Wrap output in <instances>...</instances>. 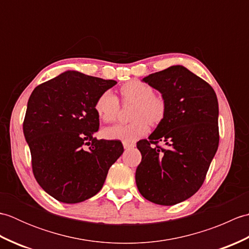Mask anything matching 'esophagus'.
Returning a JSON list of instances; mask_svg holds the SVG:
<instances>
[{"label":"esophagus","mask_w":249,"mask_h":249,"mask_svg":"<svg viewBox=\"0 0 249 249\" xmlns=\"http://www.w3.org/2000/svg\"><path fill=\"white\" fill-rule=\"evenodd\" d=\"M123 146H124L125 150H129V149H133L135 144L134 143H127V142H123Z\"/></svg>","instance_id":"1"}]
</instances>
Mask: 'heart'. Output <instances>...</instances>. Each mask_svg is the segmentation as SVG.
Segmentation results:
<instances>
[{
  "label": "heart",
  "mask_w": 249,
  "mask_h": 249,
  "mask_svg": "<svg viewBox=\"0 0 249 249\" xmlns=\"http://www.w3.org/2000/svg\"><path fill=\"white\" fill-rule=\"evenodd\" d=\"M124 103L135 104L129 124H116L103 129V136L111 140L134 143L149 131V123L157 124L166 113V104L161 97L154 95V89L147 83L134 80L121 88ZM95 112L105 123L113 122L118 116L120 103L115 94L107 89L97 97L94 105Z\"/></svg>",
  "instance_id": "b5f03b06"
}]
</instances>
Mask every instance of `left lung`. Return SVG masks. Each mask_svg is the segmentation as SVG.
<instances>
[{"mask_svg":"<svg viewBox=\"0 0 249 249\" xmlns=\"http://www.w3.org/2000/svg\"><path fill=\"white\" fill-rule=\"evenodd\" d=\"M160 91L166 113L137 147L140 194L153 203L173 205L198 192L218 149V102L213 88L182 65L142 79ZM160 141L167 146L157 145Z\"/></svg>","mask_w":249,"mask_h":249,"instance_id":"1","label":"left lung"}]
</instances>
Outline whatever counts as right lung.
<instances>
[{
    "mask_svg": "<svg viewBox=\"0 0 249 249\" xmlns=\"http://www.w3.org/2000/svg\"><path fill=\"white\" fill-rule=\"evenodd\" d=\"M114 80L67 71L34 89L23 134L37 183L51 197L78 203L96 195L110 167L123 154L119 140H97L94 105Z\"/></svg>",
    "mask_w": 249,
    "mask_h": 249,
    "instance_id": "1",
    "label": "right lung"
}]
</instances>
